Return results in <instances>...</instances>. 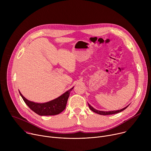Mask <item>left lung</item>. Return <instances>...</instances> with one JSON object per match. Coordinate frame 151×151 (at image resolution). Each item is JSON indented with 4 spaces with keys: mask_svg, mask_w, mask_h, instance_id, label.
I'll list each match as a JSON object with an SVG mask.
<instances>
[{
    "mask_svg": "<svg viewBox=\"0 0 151 151\" xmlns=\"http://www.w3.org/2000/svg\"><path fill=\"white\" fill-rule=\"evenodd\" d=\"M88 106H89V107H90V109L92 111H93L94 112H95V113H97V114H99V115H112V114H117V113H119V112H122V111H124V109H125L128 106H127V107H124V108H123V109H120V110L114 111H107H107H97V110L94 109L93 107L92 106H91V105H90L89 104H88Z\"/></svg>",
    "mask_w": 151,
    "mask_h": 151,
    "instance_id": "obj_1",
    "label": "left lung"
}]
</instances>
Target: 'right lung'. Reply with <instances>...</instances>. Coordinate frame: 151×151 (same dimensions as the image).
<instances>
[{"mask_svg": "<svg viewBox=\"0 0 151 151\" xmlns=\"http://www.w3.org/2000/svg\"><path fill=\"white\" fill-rule=\"evenodd\" d=\"M73 88V87L59 97L44 103H37L29 101L19 92L21 97L31 110L40 116H48L58 115L65 109L68 98Z\"/></svg>", "mask_w": 151, "mask_h": 151, "instance_id": "right-lung-1", "label": "right lung"}]
</instances>
